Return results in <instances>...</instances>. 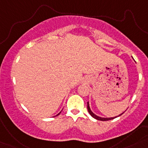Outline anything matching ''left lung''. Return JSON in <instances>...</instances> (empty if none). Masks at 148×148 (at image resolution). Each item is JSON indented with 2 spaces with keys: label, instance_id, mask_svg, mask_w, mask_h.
I'll use <instances>...</instances> for the list:
<instances>
[{
  "label": "left lung",
  "instance_id": "8db88e82",
  "mask_svg": "<svg viewBox=\"0 0 148 148\" xmlns=\"http://www.w3.org/2000/svg\"><path fill=\"white\" fill-rule=\"evenodd\" d=\"M88 112H89V114H90L91 116H92L94 118H95V119L98 120V121H109V120H112L114 119V118H116L117 117H99V116H97L96 114H95L94 113L91 111V110H90V106H89V103H88ZM123 114V113H122ZM121 114H120L119 116H121ZM118 117V116H117Z\"/></svg>",
  "mask_w": 148,
  "mask_h": 148
}]
</instances>
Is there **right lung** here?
I'll return each mask as SVG.
<instances>
[{
  "label": "right lung",
  "mask_w": 148,
  "mask_h": 148,
  "mask_svg": "<svg viewBox=\"0 0 148 148\" xmlns=\"http://www.w3.org/2000/svg\"><path fill=\"white\" fill-rule=\"evenodd\" d=\"M60 113H59V114H58V115H59V114H60ZM58 115H57V116H58Z\"/></svg>",
  "instance_id": "right-lung-1"
}]
</instances>
